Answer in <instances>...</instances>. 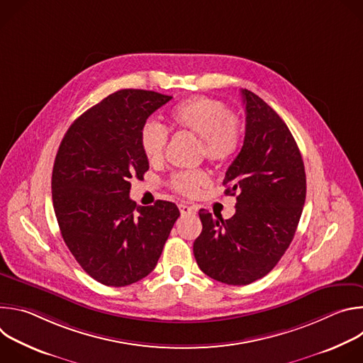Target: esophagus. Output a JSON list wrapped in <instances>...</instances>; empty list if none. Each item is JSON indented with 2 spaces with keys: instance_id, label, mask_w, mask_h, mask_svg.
I'll return each instance as SVG.
<instances>
[{
  "instance_id": "esophagus-1",
  "label": "esophagus",
  "mask_w": 363,
  "mask_h": 363,
  "mask_svg": "<svg viewBox=\"0 0 363 363\" xmlns=\"http://www.w3.org/2000/svg\"><path fill=\"white\" fill-rule=\"evenodd\" d=\"M179 211H181L182 216H189V214L194 213V208H192V206L186 205V203H179Z\"/></svg>"
}]
</instances>
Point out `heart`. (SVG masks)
Here are the masks:
<instances>
[{
    "label": "heart",
    "instance_id": "1",
    "mask_svg": "<svg viewBox=\"0 0 363 363\" xmlns=\"http://www.w3.org/2000/svg\"><path fill=\"white\" fill-rule=\"evenodd\" d=\"M169 122L174 128L201 138L202 153L214 162H230L241 149L242 125L218 100L203 96L189 97L174 106ZM139 143L147 162H161L168 143V130L160 122L149 119L140 128ZM208 181L210 177L205 171H182L171 177V186L185 196H194Z\"/></svg>",
    "mask_w": 363,
    "mask_h": 363
}]
</instances>
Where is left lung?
<instances>
[{
    "label": "left lung",
    "instance_id": "obj_1",
    "mask_svg": "<svg viewBox=\"0 0 363 363\" xmlns=\"http://www.w3.org/2000/svg\"><path fill=\"white\" fill-rule=\"evenodd\" d=\"M244 143L225 172V195H235L230 220L201 210L194 241L199 269L211 279L245 286L270 273L289 248L306 199V172L297 143L267 103L242 89Z\"/></svg>",
    "mask_w": 363,
    "mask_h": 363
}]
</instances>
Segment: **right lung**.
<instances>
[{
    "label": "right lung",
    "mask_w": 363,
    "mask_h": 363,
    "mask_svg": "<svg viewBox=\"0 0 363 363\" xmlns=\"http://www.w3.org/2000/svg\"><path fill=\"white\" fill-rule=\"evenodd\" d=\"M171 99L118 90L79 116L57 150L51 192L63 240L82 269L105 286L146 277L179 217L174 202L138 206L129 198L130 179L149 169L140 128Z\"/></svg>",
    "instance_id": "add662e5"
}]
</instances>
